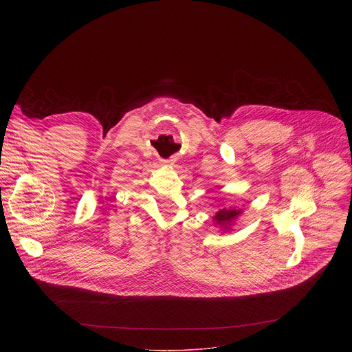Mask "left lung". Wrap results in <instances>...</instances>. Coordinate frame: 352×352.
I'll list each match as a JSON object with an SVG mask.
<instances>
[{
    "mask_svg": "<svg viewBox=\"0 0 352 352\" xmlns=\"http://www.w3.org/2000/svg\"><path fill=\"white\" fill-rule=\"evenodd\" d=\"M239 213H241V210H235V209H223V210H220V212L214 216V220H216L219 224L227 226V224L231 223V220H234Z\"/></svg>",
    "mask_w": 352,
    "mask_h": 352,
    "instance_id": "obj_1",
    "label": "left lung"
}]
</instances>
